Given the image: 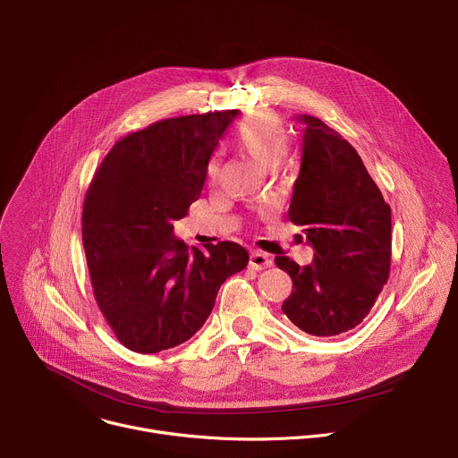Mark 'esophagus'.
Returning a JSON list of instances; mask_svg holds the SVG:
<instances>
[{
  "instance_id": "1",
  "label": "esophagus",
  "mask_w": 458,
  "mask_h": 458,
  "mask_svg": "<svg viewBox=\"0 0 458 458\" xmlns=\"http://www.w3.org/2000/svg\"><path fill=\"white\" fill-rule=\"evenodd\" d=\"M274 265V259L263 251H251L250 255V268L253 270H265Z\"/></svg>"
}]
</instances>
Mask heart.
Listing matches in <instances>:
<instances>
[{"label":"heart","mask_w":458,"mask_h":458,"mask_svg":"<svg viewBox=\"0 0 458 458\" xmlns=\"http://www.w3.org/2000/svg\"><path fill=\"white\" fill-rule=\"evenodd\" d=\"M235 140L239 145L267 168L279 166L290 150V136L283 123L267 112H255L246 115L235 128ZM216 161L210 163L208 174L216 172Z\"/></svg>","instance_id":"obj_1"}]
</instances>
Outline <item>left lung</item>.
<instances>
[{
	"label": "left lung",
	"mask_w": 458,
	"mask_h": 458,
	"mask_svg": "<svg viewBox=\"0 0 458 458\" xmlns=\"http://www.w3.org/2000/svg\"><path fill=\"white\" fill-rule=\"evenodd\" d=\"M306 123L301 172L288 217L313 246V265L286 255L276 265L293 283L283 313L302 332L334 337L353 330L389 277L391 210L357 150L313 115Z\"/></svg>",
	"instance_id": "1"
}]
</instances>
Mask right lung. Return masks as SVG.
<instances>
[{"instance_id":"right-lung-1","label":"right lung","mask_w":458,"mask_h":458,"mask_svg":"<svg viewBox=\"0 0 458 458\" xmlns=\"http://www.w3.org/2000/svg\"><path fill=\"white\" fill-rule=\"evenodd\" d=\"M237 110L170 117L121 138L83 203V246L96 302L117 341L157 353L188 341L221 284L248 265L230 241L191 248L174 221L199 199L208 161Z\"/></svg>"}]
</instances>
